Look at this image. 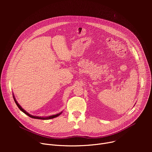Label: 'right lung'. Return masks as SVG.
I'll return each mask as SVG.
<instances>
[{"label":"right lung","instance_id":"obj_1","mask_svg":"<svg viewBox=\"0 0 152 152\" xmlns=\"http://www.w3.org/2000/svg\"><path fill=\"white\" fill-rule=\"evenodd\" d=\"M13 99H14V100H15V102L16 103V104H17V105L18 106V107L19 108V109H20L21 111H23V112L24 113H25L26 115H28V116H29V117H31V118H32L38 119H45H45H52V118L57 117V116H58L59 115H60L62 113V111H61V112H60V113H57V114H56V115H51V116H46V117H41V116H37L31 115H30L29 113H28L27 112V111H26V110H24V109L19 105V103H18V102L17 101V100H16V99H15V97L13 94Z\"/></svg>","mask_w":152,"mask_h":152}]
</instances>
